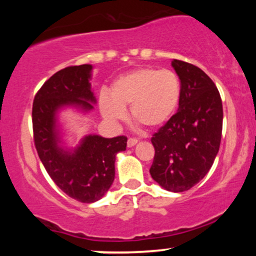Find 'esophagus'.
<instances>
[{
	"instance_id": "esophagus-1",
	"label": "esophagus",
	"mask_w": 256,
	"mask_h": 256,
	"mask_svg": "<svg viewBox=\"0 0 256 256\" xmlns=\"http://www.w3.org/2000/svg\"><path fill=\"white\" fill-rule=\"evenodd\" d=\"M137 142H138L137 138H128V148H131V146H136Z\"/></svg>"
}]
</instances>
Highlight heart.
Here are the masks:
<instances>
[{
	"instance_id": "1",
	"label": "heart",
	"mask_w": 256,
	"mask_h": 256,
	"mask_svg": "<svg viewBox=\"0 0 256 256\" xmlns=\"http://www.w3.org/2000/svg\"><path fill=\"white\" fill-rule=\"evenodd\" d=\"M182 96L180 80L170 70L142 67L120 76L110 96L101 95L100 110L106 120L118 124L130 107L134 122L146 130H156L172 118Z\"/></svg>"
}]
</instances>
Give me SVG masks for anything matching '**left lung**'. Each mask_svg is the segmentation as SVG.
Wrapping results in <instances>:
<instances>
[{
    "label": "left lung",
    "instance_id": "left-lung-1",
    "mask_svg": "<svg viewBox=\"0 0 256 256\" xmlns=\"http://www.w3.org/2000/svg\"><path fill=\"white\" fill-rule=\"evenodd\" d=\"M182 96L178 112L152 137L155 155L149 170L164 189L183 192L207 174L219 152L222 104L216 84L198 67L173 60Z\"/></svg>",
    "mask_w": 256,
    "mask_h": 256
}]
</instances>
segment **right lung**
Instances as JSON below:
<instances>
[{"label":"right lung","instance_id":"add662e5","mask_svg":"<svg viewBox=\"0 0 256 256\" xmlns=\"http://www.w3.org/2000/svg\"><path fill=\"white\" fill-rule=\"evenodd\" d=\"M91 64L70 66L52 74L36 94L32 106L34 140L38 156L54 183L70 198L92 204L104 198L116 176V156L128 138L85 136L74 149L61 146L58 113L64 107L94 110Z\"/></svg>","mask_w":256,"mask_h":256}]
</instances>
